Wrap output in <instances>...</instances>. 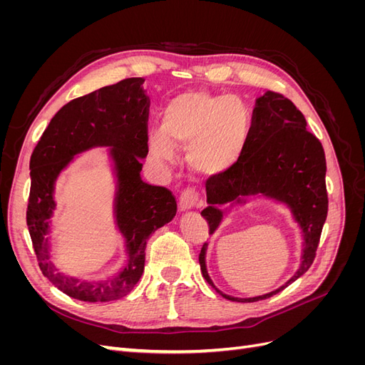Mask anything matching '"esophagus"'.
<instances>
[{
  "label": "esophagus",
  "mask_w": 365,
  "mask_h": 365,
  "mask_svg": "<svg viewBox=\"0 0 365 365\" xmlns=\"http://www.w3.org/2000/svg\"><path fill=\"white\" fill-rule=\"evenodd\" d=\"M200 202V193H197L195 189H185L180 195V208L182 212H187L193 207L197 205Z\"/></svg>",
  "instance_id": "obj_1"
}]
</instances>
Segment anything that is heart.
<instances>
[{
    "mask_svg": "<svg viewBox=\"0 0 365 365\" xmlns=\"http://www.w3.org/2000/svg\"><path fill=\"white\" fill-rule=\"evenodd\" d=\"M250 113L237 96L184 93L163 111V132L149 138L153 157L169 163L175 148L189 149L196 170L220 173L239 158L248 134Z\"/></svg>",
    "mask_w": 365,
    "mask_h": 365,
    "instance_id": "1",
    "label": "heart"
}]
</instances>
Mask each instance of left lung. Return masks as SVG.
Instances as JSON below:
<instances>
[{"label":"left lung","instance_id":"left-lung-1","mask_svg":"<svg viewBox=\"0 0 365 365\" xmlns=\"http://www.w3.org/2000/svg\"><path fill=\"white\" fill-rule=\"evenodd\" d=\"M205 189L207 207L201 216L208 222L210 235L235 205H245L251 196H263L288 207L303 236L302 262L292 277L275 291L251 298L231 297L216 288L207 271L208 244H204L201 272L217 294L239 303L264 300L311 268L327 217L326 157L322 143L306 129L304 115L289 98L272 91L256 98L240 157L225 172L210 176Z\"/></svg>","mask_w":365,"mask_h":365}]
</instances>
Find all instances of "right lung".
<instances>
[{
    "instance_id": "1",
    "label": "right lung",
    "mask_w": 365,
    "mask_h": 365,
    "mask_svg": "<svg viewBox=\"0 0 365 365\" xmlns=\"http://www.w3.org/2000/svg\"><path fill=\"white\" fill-rule=\"evenodd\" d=\"M145 79L130 77L82 96L62 106L43 130L30 158L27 227L42 274L59 291L81 302H113L128 295L145 271L149 236L176 215L170 190L141 180L148 155L149 97ZM106 147L116 178L113 211L125 240L127 263L105 281H82L61 273L49 259V228L56 209L53 189L73 157Z\"/></svg>"
}]
</instances>
